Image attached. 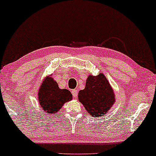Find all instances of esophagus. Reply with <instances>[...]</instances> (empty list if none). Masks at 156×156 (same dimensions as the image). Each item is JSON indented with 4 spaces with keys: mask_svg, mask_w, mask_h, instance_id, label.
<instances>
[{
    "mask_svg": "<svg viewBox=\"0 0 156 156\" xmlns=\"http://www.w3.org/2000/svg\"><path fill=\"white\" fill-rule=\"evenodd\" d=\"M78 90L77 89H73V90L72 91V94L74 98H76L77 95H78Z\"/></svg>",
    "mask_w": 156,
    "mask_h": 156,
    "instance_id": "1",
    "label": "esophagus"
}]
</instances>
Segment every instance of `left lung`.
<instances>
[{
    "label": "left lung",
    "instance_id": "obj_1",
    "mask_svg": "<svg viewBox=\"0 0 156 156\" xmlns=\"http://www.w3.org/2000/svg\"><path fill=\"white\" fill-rule=\"evenodd\" d=\"M78 98L87 112L95 117L105 115L116 101L114 89L101 73L95 76L89 75L85 88L79 91Z\"/></svg>",
    "mask_w": 156,
    "mask_h": 156
}]
</instances>
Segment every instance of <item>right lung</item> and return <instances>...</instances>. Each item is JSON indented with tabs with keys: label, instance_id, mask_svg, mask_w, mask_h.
<instances>
[{
	"label": "right lung",
	"instance_id": "obj_1",
	"mask_svg": "<svg viewBox=\"0 0 156 156\" xmlns=\"http://www.w3.org/2000/svg\"><path fill=\"white\" fill-rule=\"evenodd\" d=\"M52 76L53 74L44 78L38 92L39 104L42 112L50 114H56L64 103L73 100L71 92L68 89H60Z\"/></svg>",
	"mask_w": 156,
	"mask_h": 156
}]
</instances>
